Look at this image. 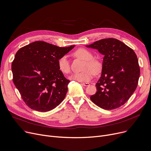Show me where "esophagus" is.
Returning <instances> with one entry per match:
<instances>
[{"mask_svg": "<svg viewBox=\"0 0 151 151\" xmlns=\"http://www.w3.org/2000/svg\"><path fill=\"white\" fill-rule=\"evenodd\" d=\"M81 84L84 86H88L90 85V84L89 83H81Z\"/></svg>", "mask_w": 151, "mask_h": 151, "instance_id": "esophagus-1", "label": "esophagus"}]
</instances>
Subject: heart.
I'll return each instance as SVG.
<instances>
[{
	"label": "heart",
	"instance_id": "obj_1",
	"mask_svg": "<svg viewBox=\"0 0 151 151\" xmlns=\"http://www.w3.org/2000/svg\"><path fill=\"white\" fill-rule=\"evenodd\" d=\"M77 56L80 57L86 60L83 70L81 72H75L71 74L69 78L71 80H74L81 83H86L90 81L94 76L95 73L99 72L101 69L100 63L93 59L92 54L88 50L80 48L75 52ZM58 67L62 73L67 74L70 71V62L67 55H63L58 60Z\"/></svg>",
	"mask_w": 151,
	"mask_h": 151
}]
</instances>
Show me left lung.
Here are the masks:
<instances>
[{
    "label": "left lung",
    "instance_id": "8db88e82",
    "mask_svg": "<svg viewBox=\"0 0 151 151\" xmlns=\"http://www.w3.org/2000/svg\"><path fill=\"white\" fill-rule=\"evenodd\" d=\"M86 47L96 49L104 55L101 75L96 84L97 92L91 100L108 110L124 105L136 90L140 75L135 52L112 38L100 40Z\"/></svg>",
    "mask_w": 151,
    "mask_h": 151
}]
</instances>
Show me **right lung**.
<instances>
[{
  "label": "right lung",
  "instance_id": "add662e5",
  "mask_svg": "<svg viewBox=\"0 0 151 151\" xmlns=\"http://www.w3.org/2000/svg\"><path fill=\"white\" fill-rule=\"evenodd\" d=\"M74 47L37 41L16 53L12 64L13 81L29 108L49 111L65 99L70 81L59 70L58 62Z\"/></svg>",
  "mask_w": 151,
  "mask_h": 151
}]
</instances>
